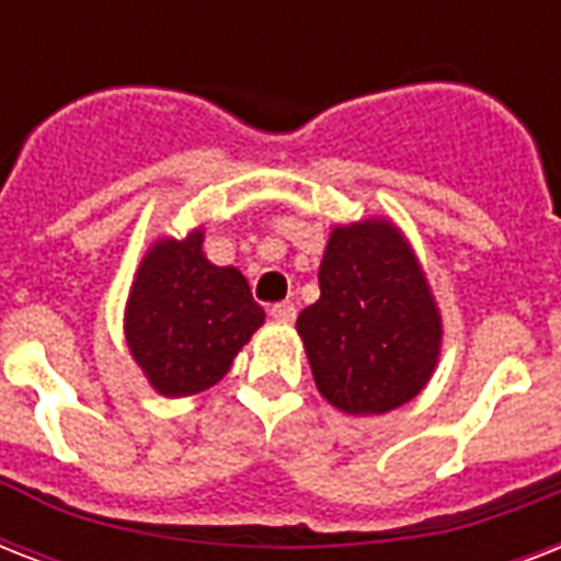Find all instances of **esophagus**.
<instances>
[{"instance_id": "obj_1", "label": "esophagus", "mask_w": 561, "mask_h": 561, "mask_svg": "<svg viewBox=\"0 0 561 561\" xmlns=\"http://www.w3.org/2000/svg\"><path fill=\"white\" fill-rule=\"evenodd\" d=\"M271 317L276 320V323L290 325L294 320H297V306H294V302H276V306L271 308Z\"/></svg>"}]
</instances>
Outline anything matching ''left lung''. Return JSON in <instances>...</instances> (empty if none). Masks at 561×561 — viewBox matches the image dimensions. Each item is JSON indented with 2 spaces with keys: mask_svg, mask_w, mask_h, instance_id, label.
<instances>
[{
  "mask_svg": "<svg viewBox=\"0 0 561 561\" xmlns=\"http://www.w3.org/2000/svg\"><path fill=\"white\" fill-rule=\"evenodd\" d=\"M320 396L350 416L408 404L443 352V314L413 247L390 218L337 224L320 299L297 320Z\"/></svg>",
  "mask_w": 561,
  "mask_h": 561,
  "instance_id": "left-lung-1",
  "label": "left lung"
}]
</instances>
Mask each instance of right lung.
Returning a JSON list of instances; mask_svg holds the SVG:
<instances>
[{"label": "right lung", "mask_w": 561, "mask_h": 561, "mask_svg": "<svg viewBox=\"0 0 561 561\" xmlns=\"http://www.w3.org/2000/svg\"><path fill=\"white\" fill-rule=\"evenodd\" d=\"M262 323L244 273L206 259L201 227L148 247L125 306L127 350L165 399L218 383Z\"/></svg>", "instance_id": "right-lung-1"}]
</instances>
